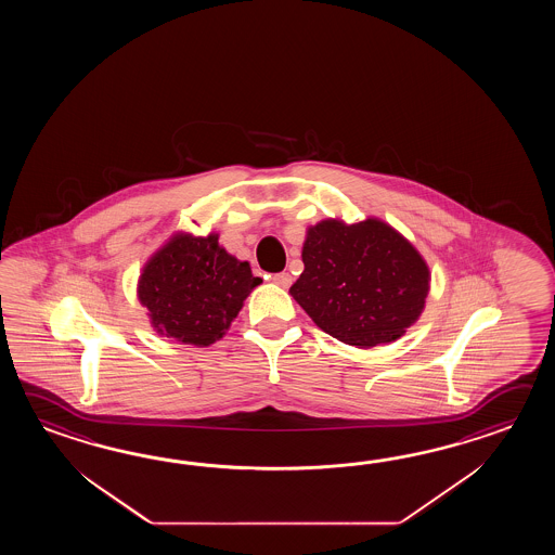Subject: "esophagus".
Wrapping results in <instances>:
<instances>
[{"label":"esophagus","mask_w":555,"mask_h":555,"mask_svg":"<svg viewBox=\"0 0 555 555\" xmlns=\"http://www.w3.org/2000/svg\"><path fill=\"white\" fill-rule=\"evenodd\" d=\"M272 282L283 287V289H287L292 285V275L287 272L273 273Z\"/></svg>","instance_id":"1"}]
</instances>
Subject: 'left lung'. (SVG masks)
Instances as JSON below:
<instances>
[{"label": "left lung", "mask_w": 555, "mask_h": 555, "mask_svg": "<svg viewBox=\"0 0 555 555\" xmlns=\"http://www.w3.org/2000/svg\"><path fill=\"white\" fill-rule=\"evenodd\" d=\"M306 270L289 287L319 330L361 349L399 339L423 313L430 273L389 224L323 220L309 228Z\"/></svg>", "instance_id": "1"}]
</instances>
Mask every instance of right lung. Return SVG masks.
Segmentation results:
<instances>
[{
	"mask_svg": "<svg viewBox=\"0 0 555 555\" xmlns=\"http://www.w3.org/2000/svg\"><path fill=\"white\" fill-rule=\"evenodd\" d=\"M260 283L248 261L220 248L216 234H180L144 266L139 299L160 335L206 347L224 335Z\"/></svg>",
	"mask_w": 555,
	"mask_h": 555,
	"instance_id": "obj_1",
	"label": "right lung"
}]
</instances>
